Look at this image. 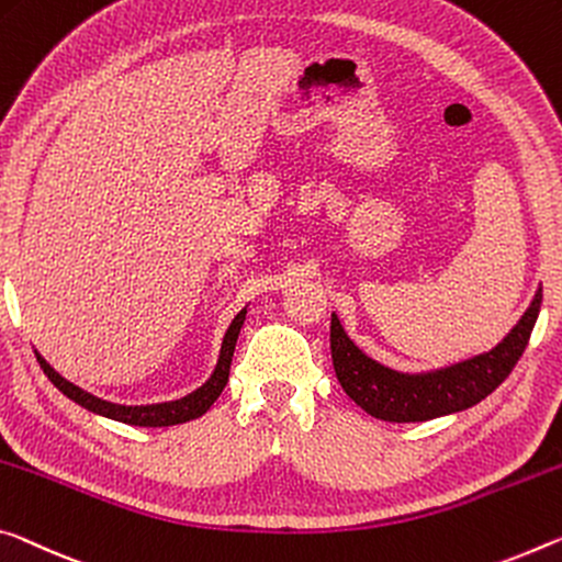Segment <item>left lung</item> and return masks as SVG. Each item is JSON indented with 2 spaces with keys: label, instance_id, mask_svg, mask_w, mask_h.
Returning <instances> with one entry per match:
<instances>
[{
  "label": "left lung",
  "instance_id": "1",
  "mask_svg": "<svg viewBox=\"0 0 562 562\" xmlns=\"http://www.w3.org/2000/svg\"><path fill=\"white\" fill-rule=\"evenodd\" d=\"M542 290L536 292L530 307L518 319L503 342L493 350L475 355L465 362L450 368L407 375V372L390 370L385 364L368 358L355 345L340 325L337 315L329 323V350H333L335 375L340 385L364 413L387 423H423L432 417L460 413V409L477 405L501 382L510 375L515 362L528 347L530 333L540 313Z\"/></svg>",
  "mask_w": 562,
  "mask_h": 562
}]
</instances>
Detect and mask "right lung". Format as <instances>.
Here are the masks:
<instances>
[{
  "label": "right lung",
  "instance_id": "obj_1",
  "mask_svg": "<svg viewBox=\"0 0 562 562\" xmlns=\"http://www.w3.org/2000/svg\"><path fill=\"white\" fill-rule=\"evenodd\" d=\"M245 315H247V310L237 313V317L233 319V325L227 327L225 340H222L217 368H215V372H212V378L204 382L202 387L194 390V393H190L182 400H172V403L135 405V407L106 403V400L89 395L87 390L77 387L69 380L61 378L59 372H55V368H49V362L44 360L40 352H34V355H37L40 368L44 370V375L52 380V385H55L59 393H65L69 400H75L77 405L87 407L89 413L112 417V420H120V423H127V425H139V427H169V425H180V423H187V420H194V417L204 415L212 405H215V400L220 397V393L225 390L227 380H229V364H233L237 335H239V327H243V323H245Z\"/></svg>",
  "mask_w": 562,
  "mask_h": 562
}]
</instances>
